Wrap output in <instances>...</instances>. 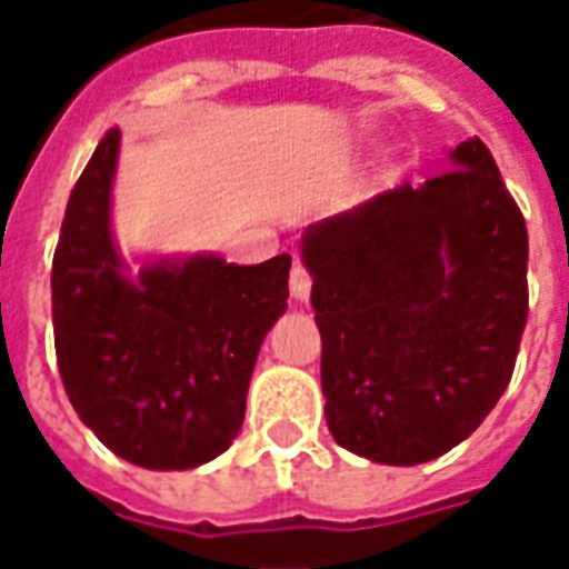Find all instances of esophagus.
<instances>
[{
	"label": "esophagus",
	"mask_w": 569,
	"mask_h": 569,
	"mask_svg": "<svg viewBox=\"0 0 569 569\" xmlns=\"http://www.w3.org/2000/svg\"><path fill=\"white\" fill-rule=\"evenodd\" d=\"M310 286H313V277H310V271L301 261H296V264H292V273H289V292H292V298L308 301Z\"/></svg>",
	"instance_id": "1"
}]
</instances>
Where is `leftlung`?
Listing matches in <instances>:
<instances>
[{"mask_svg":"<svg viewBox=\"0 0 569 569\" xmlns=\"http://www.w3.org/2000/svg\"><path fill=\"white\" fill-rule=\"evenodd\" d=\"M451 161L301 237L326 423L375 463H427L472 436L525 335V216L478 137Z\"/></svg>","mask_w":569,"mask_h":569,"instance_id":"1","label":"left lung"}]
</instances>
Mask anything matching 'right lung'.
I'll list each match as a JSON object with an SVG mask.
<instances>
[{
  "label": "right lung",
  "instance_id": "right-lung-1",
  "mask_svg": "<svg viewBox=\"0 0 569 569\" xmlns=\"http://www.w3.org/2000/svg\"><path fill=\"white\" fill-rule=\"evenodd\" d=\"M118 146L116 128L69 194L51 268L57 366L109 451L142 469H194L237 439L292 259H158L130 280L109 219Z\"/></svg>",
  "mask_w": 569,
  "mask_h": 569
}]
</instances>
